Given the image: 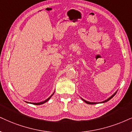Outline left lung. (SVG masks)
I'll list each match as a JSON object with an SVG mask.
<instances>
[{
	"label": "left lung",
	"mask_w": 132,
	"mask_h": 132,
	"mask_svg": "<svg viewBox=\"0 0 132 132\" xmlns=\"http://www.w3.org/2000/svg\"><path fill=\"white\" fill-rule=\"evenodd\" d=\"M118 92V91H116V92H115L114 94H113V95H112L111 97H109V98H108V99H106V100H105V101H103V102H88V101H86V100H84L83 98H81V99H82V100L84 101V102H86V103H87V104H90V105H94V104H96V103H105V102H108V101H109L110 100V99H111L112 98H113V97H114V96L115 95H116V92Z\"/></svg>",
	"instance_id": "8db88e82"
}]
</instances>
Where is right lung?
Wrapping results in <instances>:
<instances>
[{
    "label": "right lung",
    "instance_id": "right-lung-1",
    "mask_svg": "<svg viewBox=\"0 0 132 132\" xmlns=\"http://www.w3.org/2000/svg\"><path fill=\"white\" fill-rule=\"evenodd\" d=\"M54 92H55V91L54 92H53V94H52V95L50 96V97H49V98H48L46 99V100H45V101H43V102H39V103H31V102H26V103H31V104H33V105H42V104H43V103H46V102H48V101L50 100V98H51V97H52V96L53 95V94H54Z\"/></svg>",
    "mask_w": 132,
    "mask_h": 132
}]
</instances>
